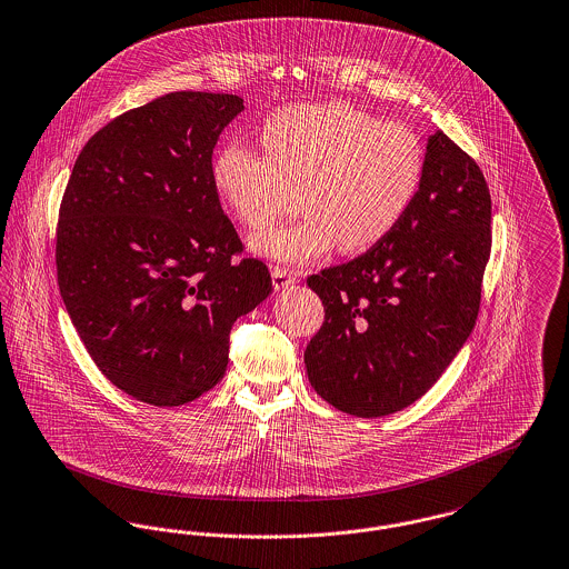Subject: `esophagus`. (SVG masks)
Returning a JSON list of instances; mask_svg holds the SVG:
<instances>
[{
  "label": "esophagus",
  "mask_w": 569,
  "mask_h": 569,
  "mask_svg": "<svg viewBox=\"0 0 569 569\" xmlns=\"http://www.w3.org/2000/svg\"><path fill=\"white\" fill-rule=\"evenodd\" d=\"M270 274H272V288L279 292V290H286L290 286L297 283V277L288 270V268L272 267L270 268Z\"/></svg>",
  "instance_id": "34e87169"
}]
</instances>
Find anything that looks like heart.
<instances>
[{
  "label": "heart",
  "instance_id": "b5f03b06",
  "mask_svg": "<svg viewBox=\"0 0 569 569\" xmlns=\"http://www.w3.org/2000/svg\"><path fill=\"white\" fill-rule=\"evenodd\" d=\"M267 159L228 141L210 166L212 187L244 228H262L299 189V221L251 236L256 256L302 264L329 253L366 251L380 242L415 200L423 148L406 127L376 122L346 102L295 104L262 127Z\"/></svg>",
  "mask_w": 569,
  "mask_h": 569
}]
</instances>
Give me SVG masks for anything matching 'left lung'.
I'll use <instances>...</instances> for the list:
<instances>
[{
    "label": "left lung",
    "instance_id": "1",
    "mask_svg": "<svg viewBox=\"0 0 569 569\" xmlns=\"http://www.w3.org/2000/svg\"><path fill=\"white\" fill-rule=\"evenodd\" d=\"M490 221L481 169L436 131L400 223L368 253L307 279L325 305V322L305 350L322 400L373 419L432 389L472 333Z\"/></svg>",
    "mask_w": 569,
    "mask_h": 569
}]
</instances>
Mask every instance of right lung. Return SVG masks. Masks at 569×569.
I'll list each match as a JSON object with an SVG mask.
<instances>
[{
  "label": "right lung",
  "mask_w": 569,
  "mask_h": 569,
  "mask_svg": "<svg viewBox=\"0 0 569 569\" xmlns=\"http://www.w3.org/2000/svg\"><path fill=\"white\" fill-rule=\"evenodd\" d=\"M236 94L171 92L131 109L77 157L58 221V283L97 368L127 396L180 406L226 373L230 331L272 292L212 187Z\"/></svg>",
  "instance_id": "add662e5"
}]
</instances>
